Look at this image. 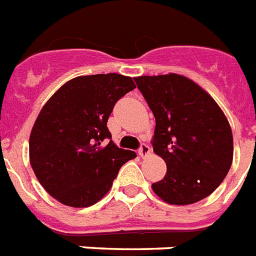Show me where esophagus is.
<instances>
[{"label":"esophagus","mask_w":256,"mask_h":256,"mask_svg":"<svg viewBox=\"0 0 256 256\" xmlns=\"http://www.w3.org/2000/svg\"><path fill=\"white\" fill-rule=\"evenodd\" d=\"M138 154L140 156L145 158V156H148V155L150 154V148L146 145V144H141V146H140V149H138Z\"/></svg>","instance_id":"esophagus-1"}]
</instances>
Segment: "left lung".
Segmentation results:
<instances>
[{"instance_id": "8db88e82", "label": "left lung", "mask_w": 256, "mask_h": 256, "mask_svg": "<svg viewBox=\"0 0 256 256\" xmlns=\"http://www.w3.org/2000/svg\"><path fill=\"white\" fill-rule=\"evenodd\" d=\"M155 118L152 149L167 174L152 185L170 204H192L226 178L233 160V134L219 104L193 80L178 75L134 78Z\"/></svg>"}]
</instances>
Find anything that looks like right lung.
<instances>
[{"label": "right lung", "mask_w": 256, "mask_h": 256, "mask_svg": "<svg viewBox=\"0 0 256 256\" xmlns=\"http://www.w3.org/2000/svg\"><path fill=\"white\" fill-rule=\"evenodd\" d=\"M136 85L128 76H78L44 104L30 136V162L37 180L58 202L89 207L112 186L120 167L136 152L118 148L107 120ZM110 139L107 146L102 144Z\"/></svg>", "instance_id": "1"}]
</instances>
